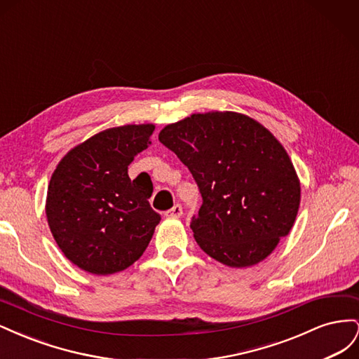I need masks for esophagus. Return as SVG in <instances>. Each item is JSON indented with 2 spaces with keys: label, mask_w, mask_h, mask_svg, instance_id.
Returning <instances> with one entry per match:
<instances>
[{
  "label": "esophagus",
  "mask_w": 359,
  "mask_h": 359,
  "mask_svg": "<svg viewBox=\"0 0 359 359\" xmlns=\"http://www.w3.org/2000/svg\"><path fill=\"white\" fill-rule=\"evenodd\" d=\"M165 215L166 217H181L182 215V205L181 203H175L170 210H168L165 212Z\"/></svg>",
  "instance_id": "obj_1"
}]
</instances>
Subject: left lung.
I'll return each mask as SVG.
<instances>
[{"label":"left lung","instance_id":"left-lung-1","mask_svg":"<svg viewBox=\"0 0 359 359\" xmlns=\"http://www.w3.org/2000/svg\"><path fill=\"white\" fill-rule=\"evenodd\" d=\"M158 140L198 184L202 205L190 227L206 255L227 266H252L290 232L299 181L264 126L236 112L194 114L166 126Z\"/></svg>","mask_w":359,"mask_h":359}]
</instances>
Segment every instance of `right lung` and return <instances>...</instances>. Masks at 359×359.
Returning a JSON list of instances; mask_svg holds the SVG:
<instances>
[{
  "label": "right lung",
  "mask_w": 359,
  "mask_h": 359,
  "mask_svg": "<svg viewBox=\"0 0 359 359\" xmlns=\"http://www.w3.org/2000/svg\"><path fill=\"white\" fill-rule=\"evenodd\" d=\"M153 124L107 128L73 148L48 187L46 215L61 252L91 274L123 271L144 255L160 214L153 184L130 180L128 165L148 148Z\"/></svg>",
  "instance_id": "right-lung-1"
}]
</instances>
